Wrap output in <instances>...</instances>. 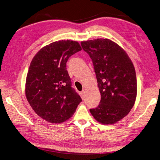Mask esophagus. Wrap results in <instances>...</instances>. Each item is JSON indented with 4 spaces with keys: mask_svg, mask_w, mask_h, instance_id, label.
<instances>
[{
    "mask_svg": "<svg viewBox=\"0 0 160 160\" xmlns=\"http://www.w3.org/2000/svg\"><path fill=\"white\" fill-rule=\"evenodd\" d=\"M80 95L81 96V98L82 99H84V98H85V92H84V91H82V92H80Z\"/></svg>",
    "mask_w": 160,
    "mask_h": 160,
    "instance_id": "34e87169",
    "label": "esophagus"
}]
</instances>
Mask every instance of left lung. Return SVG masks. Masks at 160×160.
<instances>
[{"instance_id":"1","label":"left lung","mask_w":160,"mask_h":160,"mask_svg":"<svg viewBox=\"0 0 160 160\" xmlns=\"http://www.w3.org/2000/svg\"><path fill=\"white\" fill-rule=\"evenodd\" d=\"M93 63L101 93L99 106L90 112L103 125H112L130 112L137 95L134 66L126 52L108 39L81 42Z\"/></svg>"}]
</instances>
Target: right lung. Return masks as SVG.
I'll use <instances>...</instances> for the list:
<instances>
[{"label":"right lung","mask_w":160,"mask_h":160,"mask_svg":"<svg viewBox=\"0 0 160 160\" xmlns=\"http://www.w3.org/2000/svg\"><path fill=\"white\" fill-rule=\"evenodd\" d=\"M82 50L79 43L61 40L43 47L32 59L26 79L25 94L35 113L51 123L68 120L82 102L72 88L66 63Z\"/></svg>","instance_id":"obj_1"}]
</instances>
